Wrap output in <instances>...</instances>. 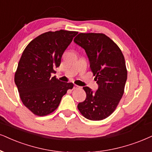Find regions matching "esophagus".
I'll return each mask as SVG.
<instances>
[{
  "mask_svg": "<svg viewBox=\"0 0 152 152\" xmlns=\"http://www.w3.org/2000/svg\"><path fill=\"white\" fill-rule=\"evenodd\" d=\"M80 87L78 86H77V85H74V89H78V88H79Z\"/></svg>",
  "mask_w": 152,
  "mask_h": 152,
  "instance_id": "1",
  "label": "esophagus"
}]
</instances>
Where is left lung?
<instances>
[{
    "label": "left lung",
    "instance_id": "8db88e82",
    "mask_svg": "<svg viewBox=\"0 0 152 152\" xmlns=\"http://www.w3.org/2000/svg\"><path fill=\"white\" fill-rule=\"evenodd\" d=\"M74 41L85 50L98 85L95 92L83 87L86 98L78 104V109L89 120H102L114 112L124 95L127 80L124 55L118 46L103 34L80 33Z\"/></svg>",
    "mask_w": 152,
    "mask_h": 152
}]
</instances>
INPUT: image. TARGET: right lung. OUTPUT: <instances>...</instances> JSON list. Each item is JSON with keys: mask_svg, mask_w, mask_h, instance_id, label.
I'll list each match as a JSON object with an SVG mask.
<instances>
[{"mask_svg": "<svg viewBox=\"0 0 152 152\" xmlns=\"http://www.w3.org/2000/svg\"><path fill=\"white\" fill-rule=\"evenodd\" d=\"M77 34L65 30L46 32L31 41L23 52L15 82L21 100L35 115L43 116L55 111L67 90L74 87L72 83L62 82L51 75Z\"/></svg>", "mask_w": 152, "mask_h": 152, "instance_id": "obj_1", "label": "right lung"}]
</instances>
